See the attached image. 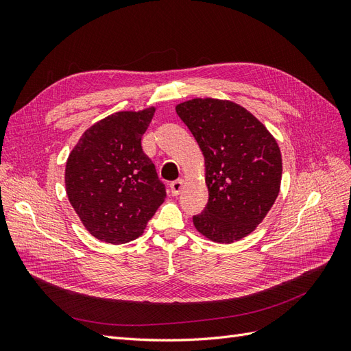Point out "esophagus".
<instances>
[{
	"mask_svg": "<svg viewBox=\"0 0 351 351\" xmlns=\"http://www.w3.org/2000/svg\"><path fill=\"white\" fill-rule=\"evenodd\" d=\"M183 186H184V182H183L182 178H178V180H176V182H173L171 184H169V189H171L173 196H178L180 192H182Z\"/></svg>",
	"mask_w": 351,
	"mask_h": 351,
	"instance_id": "esophagus-1",
	"label": "esophagus"
}]
</instances>
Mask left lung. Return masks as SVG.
<instances>
[{
    "label": "left lung",
    "mask_w": 351,
    "mask_h": 351,
    "mask_svg": "<svg viewBox=\"0 0 351 351\" xmlns=\"http://www.w3.org/2000/svg\"><path fill=\"white\" fill-rule=\"evenodd\" d=\"M204 152L209 199L193 215L199 232L217 243L246 237L280 193V147L265 125L240 105L192 99L176 107Z\"/></svg>",
    "instance_id": "obj_1"
}]
</instances>
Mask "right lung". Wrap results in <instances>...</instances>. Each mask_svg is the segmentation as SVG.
<instances>
[{
  "label": "right lung",
  "instance_id": "right-lung-1",
  "mask_svg": "<svg viewBox=\"0 0 351 351\" xmlns=\"http://www.w3.org/2000/svg\"><path fill=\"white\" fill-rule=\"evenodd\" d=\"M155 108L115 112L83 133L66 165L71 206L93 237L111 244L139 237L167 193L142 136Z\"/></svg>",
  "mask_w": 351,
  "mask_h": 351
}]
</instances>
